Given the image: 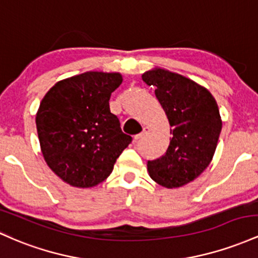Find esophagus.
Returning <instances> with one entry per match:
<instances>
[{"label":"esophagus","mask_w":258,"mask_h":258,"mask_svg":"<svg viewBox=\"0 0 258 258\" xmlns=\"http://www.w3.org/2000/svg\"><path fill=\"white\" fill-rule=\"evenodd\" d=\"M149 132H150V128H149V126H144L143 132H141V133H139V134L135 135V137H134V140H135V141L140 140V139H141V138H144L145 135H146L147 133H149Z\"/></svg>","instance_id":"1"}]
</instances>
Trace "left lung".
Here are the masks:
<instances>
[{"mask_svg":"<svg viewBox=\"0 0 258 258\" xmlns=\"http://www.w3.org/2000/svg\"><path fill=\"white\" fill-rule=\"evenodd\" d=\"M143 80L156 88L173 135L167 152L147 162L149 175L167 189L184 186L212 161L222 130L218 105L205 86L167 69L146 71Z\"/></svg>","mask_w":258,"mask_h":258,"instance_id":"left-lung-1","label":"left lung"}]
</instances>
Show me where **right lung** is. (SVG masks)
<instances>
[{"instance_id": "add662e5", "label": "right lung", "mask_w": 258, "mask_h": 258, "mask_svg": "<svg viewBox=\"0 0 258 258\" xmlns=\"http://www.w3.org/2000/svg\"><path fill=\"white\" fill-rule=\"evenodd\" d=\"M121 82L115 72H85L57 82L40 102L36 129L43 160L71 186L85 189L106 180L132 141L109 109Z\"/></svg>"}]
</instances>
